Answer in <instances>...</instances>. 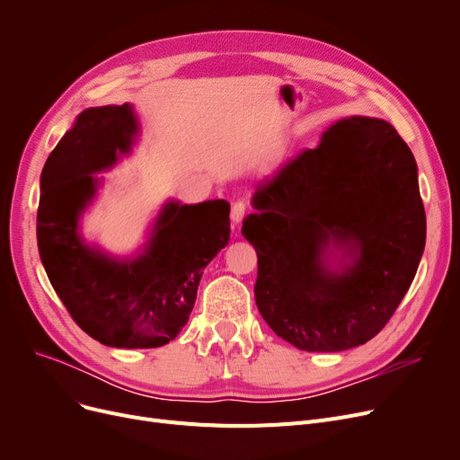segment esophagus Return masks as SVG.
Returning <instances> with one entry per match:
<instances>
[{
	"label": "esophagus",
	"instance_id": "esophagus-1",
	"mask_svg": "<svg viewBox=\"0 0 460 460\" xmlns=\"http://www.w3.org/2000/svg\"><path fill=\"white\" fill-rule=\"evenodd\" d=\"M246 207H248L246 201H234L231 205V220H233V224L243 222V217L246 214Z\"/></svg>",
	"mask_w": 460,
	"mask_h": 460
}]
</instances>
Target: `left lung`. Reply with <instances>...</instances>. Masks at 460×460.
I'll return each instance as SVG.
<instances>
[{"label":"left lung","instance_id":"left-lung-1","mask_svg":"<svg viewBox=\"0 0 460 460\" xmlns=\"http://www.w3.org/2000/svg\"><path fill=\"white\" fill-rule=\"evenodd\" d=\"M243 233L257 252L255 302L267 324L307 352L364 345L388 324L425 248L412 151L375 117H350L261 182ZM358 249L343 275L322 269L327 240Z\"/></svg>","mask_w":460,"mask_h":460}]
</instances>
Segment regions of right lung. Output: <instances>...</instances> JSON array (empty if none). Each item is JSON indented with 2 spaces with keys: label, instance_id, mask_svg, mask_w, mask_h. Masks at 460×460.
<instances>
[{
  "label": "right lung",
  "instance_id": "1",
  "mask_svg": "<svg viewBox=\"0 0 460 460\" xmlns=\"http://www.w3.org/2000/svg\"><path fill=\"white\" fill-rule=\"evenodd\" d=\"M137 120L128 104L89 108L48 156L40 175L37 244L63 305L87 335L117 349H156L188 323L203 269L227 246L229 203H169L147 253L117 262L87 248L78 216L94 196L91 173L128 153Z\"/></svg>",
  "mask_w": 460,
  "mask_h": 460
}]
</instances>
